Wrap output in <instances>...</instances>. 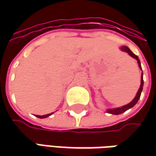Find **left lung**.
<instances>
[{
  "mask_svg": "<svg viewBox=\"0 0 156 156\" xmlns=\"http://www.w3.org/2000/svg\"><path fill=\"white\" fill-rule=\"evenodd\" d=\"M120 49H121L122 51L128 53L130 56L133 57L134 59H135V60L137 61V62H138L139 68H140V69L141 70V62H140V60H139V58H138L137 55H135V54L131 51L127 46H122V47L120 48ZM142 88H143V74L141 73V86H140V87H139V89H138V91H137V93H136V95L135 96V98L133 99V101H132L131 102H129V104L124 105V106L121 107V108H109V109H107V113H108V114H112V115H120V114H122V113H124L125 111L129 110V108H133V107H134V106L138 102V101H139V99H140V96H141Z\"/></svg>",
  "mask_w": 156,
  "mask_h": 156,
  "instance_id": "obj_1",
  "label": "left lung"
}]
</instances>
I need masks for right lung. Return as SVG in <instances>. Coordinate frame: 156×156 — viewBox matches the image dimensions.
Here are the masks:
<instances>
[{"mask_svg":"<svg viewBox=\"0 0 156 156\" xmlns=\"http://www.w3.org/2000/svg\"><path fill=\"white\" fill-rule=\"evenodd\" d=\"M54 113H51V114H48V115H36V116L38 117V118H41V119H43V118H47V117H48L49 115H53Z\"/></svg>","mask_w":156,"mask_h":156,"instance_id":"right-lung-1","label":"right lung"}]
</instances>
